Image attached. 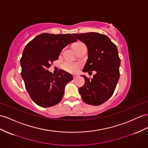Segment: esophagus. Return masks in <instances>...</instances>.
<instances>
[{"label":"esophagus","mask_w":148,"mask_h":148,"mask_svg":"<svg viewBox=\"0 0 148 148\" xmlns=\"http://www.w3.org/2000/svg\"><path fill=\"white\" fill-rule=\"evenodd\" d=\"M77 75H74V76H73L74 79H75V78H77Z\"/></svg>","instance_id":"34e87169"}]
</instances>
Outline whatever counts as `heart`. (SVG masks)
Returning a JSON list of instances; mask_svg holds the SVG:
<instances>
[{
    "instance_id": "1",
    "label": "heart",
    "mask_w": 148,
    "mask_h": 148,
    "mask_svg": "<svg viewBox=\"0 0 148 148\" xmlns=\"http://www.w3.org/2000/svg\"><path fill=\"white\" fill-rule=\"evenodd\" d=\"M83 45H85V44L84 43L81 42H77L74 45L75 50L79 47H80ZM62 67L64 70L69 72V73H74L77 72L78 70L79 69V68H80V64L77 62H72V61H66V62H64L62 64Z\"/></svg>"
}]
</instances>
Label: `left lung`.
<instances>
[{"mask_svg": "<svg viewBox=\"0 0 148 148\" xmlns=\"http://www.w3.org/2000/svg\"><path fill=\"white\" fill-rule=\"evenodd\" d=\"M77 39L85 43L88 49V59L83 72L92 74L93 78L83 75L85 84L79 88L83 101L99 106L113 94L119 81L121 59L116 45L104 34L97 32L74 34Z\"/></svg>", "mask_w": 148, "mask_h": 148, "instance_id": "obj_1", "label": "left lung"}]
</instances>
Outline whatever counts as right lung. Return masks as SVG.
Segmentation results:
<instances>
[{
  "label": "right lung",
  "instance_id": "1",
  "mask_svg": "<svg viewBox=\"0 0 148 148\" xmlns=\"http://www.w3.org/2000/svg\"><path fill=\"white\" fill-rule=\"evenodd\" d=\"M77 41L71 34L42 33L26 45L21 59V75L30 97L42 108L60 103L67 82L73 76L60 69L56 75L48 71L66 45Z\"/></svg>",
  "mask_w": 148,
  "mask_h": 148
}]
</instances>
